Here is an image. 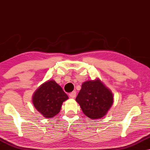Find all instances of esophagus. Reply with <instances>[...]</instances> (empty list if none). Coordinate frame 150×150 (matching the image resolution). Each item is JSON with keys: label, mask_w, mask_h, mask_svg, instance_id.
Masks as SVG:
<instances>
[{"label": "esophagus", "mask_w": 150, "mask_h": 150, "mask_svg": "<svg viewBox=\"0 0 150 150\" xmlns=\"http://www.w3.org/2000/svg\"><path fill=\"white\" fill-rule=\"evenodd\" d=\"M69 96L71 97V98H75L76 96V92L75 91H73L72 92H71V93H69Z\"/></svg>", "instance_id": "esophagus-1"}]
</instances>
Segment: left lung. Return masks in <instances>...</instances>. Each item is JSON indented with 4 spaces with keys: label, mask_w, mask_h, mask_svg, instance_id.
<instances>
[{
    "label": "left lung",
    "mask_w": 150,
    "mask_h": 150,
    "mask_svg": "<svg viewBox=\"0 0 150 150\" xmlns=\"http://www.w3.org/2000/svg\"><path fill=\"white\" fill-rule=\"evenodd\" d=\"M76 101L86 115L98 119L106 115L113 104V94L98 79L83 83Z\"/></svg>",
    "instance_id": "left-lung-1"
}]
</instances>
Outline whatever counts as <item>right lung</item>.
<instances>
[{
    "label": "right lung",
    "instance_id": "1",
    "mask_svg": "<svg viewBox=\"0 0 150 150\" xmlns=\"http://www.w3.org/2000/svg\"><path fill=\"white\" fill-rule=\"evenodd\" d=\"M68 96L53 80L40 86L33 98L34 106L44 117L52 118L60 112L62 103Z\"/></svg>",
    "mask_w": 150,
    "mask_h": 150
}]
</instances>
